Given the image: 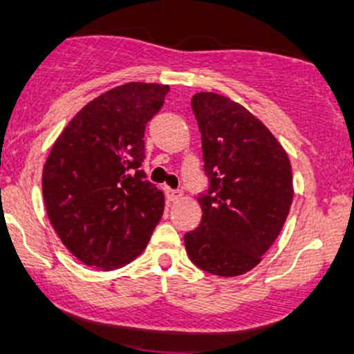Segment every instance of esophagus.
Segmentation results:
<instances>
[{"instance_id":"esophagus-1","label":"esophagus","mask_w":354,"mask_h":354,"mask_svg":"<svg viewBox=\"0 0 354 354\" xmlns=\"http://www.w3.org/2000/svg\"><path fill=\"white\" fill-rule=\"evenodd\" d=\"M182 194H184V192L180 189H170V187H165V197H167L170 202H176V200L182 197Z\"/></svg>"}]
</instances>
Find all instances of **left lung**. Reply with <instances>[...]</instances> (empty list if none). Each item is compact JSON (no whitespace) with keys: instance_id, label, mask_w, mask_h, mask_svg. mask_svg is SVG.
<instances>
[{"instance_id":"1","label":"left lung","mask_w":354,"mask_h":354,"mask_svg":"<svg viewBox=\"0 0 354 354\" xmlns=\"http://www.w3.org/2000/svg\"><path fill=\"white\" fill-rule=\"evenodd\" d=\"M192 110L208 187L198 197L202 221L184 236L187 254L215 276H239L259 264L286 223L294 197L289 157L256 116L223 95H194Z\"/></svg>"}]
</instances>
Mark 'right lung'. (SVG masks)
<instances>
[{"instance_id":"1","label":"right lung","mask_w":354,"mask_h":354,"mask_svg":"<svg viewBox=\"0 0 354 354\" xmlns=\"http://www.w3.org/2000/svg\"><path fill=\"white\" fill-rule=\"evenodd\" d=\"M167 91L116 86L82 108L52 146L42 174L47 215L86 266L110 270L134 261L162 216L164 194L141 167L146 124Z\"/></svg>"}]
</instances>
